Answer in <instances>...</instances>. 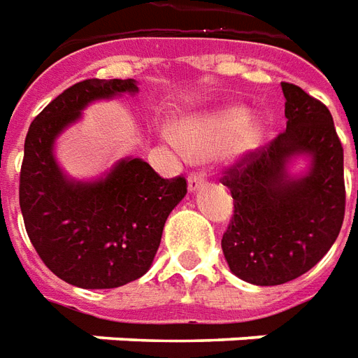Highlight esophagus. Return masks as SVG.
Here are the masks:
<instances>
[{
  "instance_id": "esophagus-1",
  "label": "esophagus",
  "mask_w": 358,
  "mask_h": 358,
  "mask_svg": "<svg viewBox=\"0 0 358 358\" xmlns=\"http://www.w3.org/2000/svg\"><path fill=\"white\" fill-rule=\"evenodd\" d=\"M202 185H204V175L202 173H192L191 177H189V181H187V187H189V191L191 192L199 191Z\"/></svg>"
}]
</instances>
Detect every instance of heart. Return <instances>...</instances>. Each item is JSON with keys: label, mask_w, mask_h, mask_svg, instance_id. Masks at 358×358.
<instances>
[{"label": "heart", "mask_w": 358, "mask_h": 358, "mask_svg": "<svg viewBox=\"0 0 358 358\" xmlns=\"http://www.w3.org/2000/svg\"><path fill=\"white\" fill-rule=\"evenodd\" d=\"M173 136L192 158H212L224 152L225 158L239 162L262 146L264 127L250 119L248 110L229 106L179 119L173 127Z\"/></svg>", "instance_id": "1"}]
</instances>
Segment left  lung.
<instances>
[{"mask_svg": "<svg viewBox=\"0 0 358 358\" xmlns=\"http://www.w3.org/2000/svg\"><path fill=\"white\" fill-rule=\"evenodd\" d=\"M287 129L227 171L233 217L222 239L237 278L281 285L306 273L336 243L345 215L343 146L331 113L295 85L281 83ZM309 169L293 176L292 159Z\"/></svg>", "mask_w": 358, "mask_h": 358, "instance_id": "1", "label": "left lung"}]
</instances>
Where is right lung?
<instances>
[{"instance_id": "right-lung-1", "label": "right lung", "mask_w": 358, "mask_h": 358, "mask_svg": "<svg viewBox=\"0 0 358 358\" xmlns=\"http://www.w3.org/2000/svg\"><path fill=\"white\" fill-rule=\"evenodd\" d=\"M136 92L134 78L77 83L40 111L24 141V227L42 262L77 287H121L148 272L167 215L187 194L185 177L164 179L141 158L119 159L92 181L57 164L55 141L90 103Z\"/></svg>"}]
</instances>
